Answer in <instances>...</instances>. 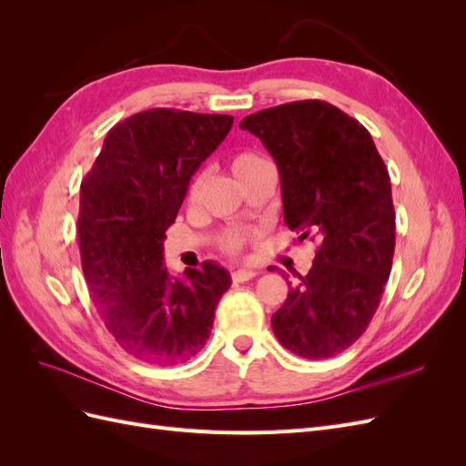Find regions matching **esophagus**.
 <instances>
[{"label": "esophagus", "instance_id": "34e87169", "mask_svg": "<svg viewBox=\"0 0 466 466\" xmlns=\"http://www.w3.org/2000/svg\"><path fill=\"white\" fill-rule=\"evenodd\" d=\"M255 276H257V272L250 270V268H238V270L231 272V278H233V281H237V284H241V281H248Z\"/></svg>", "mask_w": 466, "mask_h": 466}]
</instances>
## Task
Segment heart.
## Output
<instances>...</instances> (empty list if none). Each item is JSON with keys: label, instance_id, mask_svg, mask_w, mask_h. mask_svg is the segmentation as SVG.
<instances>
[{"label": "heart", "instance_id": "heart-1", "mask_svg": "<svg viewBox=\"0 0 466 466\" xmlns=\"http://www.w3.org/2000/svg\"><path fill=\"white\" fill-rule=\"evenodd\" d=\"M266 159H262L260 155L252 153V151H241L237 153L231 157V171L233 175L238 178V180H245L252 171L258 165H262ZM200 187H202V178L196 177L192 180L190 185V190H188V200L194 202L196 198H198L200 194ZM258 237V231L255 229H229L228 233H225L221 238H219V248L223 252H228V255H238V252L243 250V247L252 241V238Z\"/></svg>", "mask_w": 466, "mask_h": 466}]
</instances>
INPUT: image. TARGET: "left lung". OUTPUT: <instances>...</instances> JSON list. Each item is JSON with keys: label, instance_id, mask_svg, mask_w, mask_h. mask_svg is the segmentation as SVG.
<instances>
[{"label": "left lung", "instance_id": "1", "mask_svg": "<svg viewBox=\"0 0 466 466\" xmlns=\"http://www.w3.org/2000/svg\"><path fill=\"white\" fill-rule=\"evenodd\" d=\"M241 130L260 137L278 165L288 228L319 245L313 268L274 313V334L295 356L332 358L370 327L390 274L389 171L371 134L317 98L255 112Z\"/></svg>", "mask_w": 466, "mask_h": 466}]
</instances>
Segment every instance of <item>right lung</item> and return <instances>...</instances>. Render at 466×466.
<instances>
[{
	"label": "right lung",
	"mask_w": 466,
	"mask_h": 466,
	"mask_svg": "<svg viewBox=\"0 0 466 466\" xmlns=\"http://www.w3.org/2000/svg\"><path fill=\"white\" fill-rule=\"evenodd\" d=\"M233 126L229 115L151 108L118 122L81 180V266L105 327L136 360L177 365L206 346L229 272L214 262L171 278L165 231L198 171Z\"/></svg>",
	"instance_id": "right-lung-1"
}]
</instances>
